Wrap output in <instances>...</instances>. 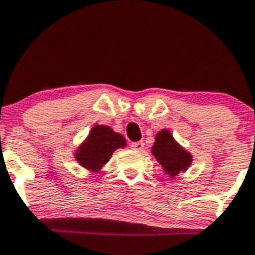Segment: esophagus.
Here are the masks:
<instances>
[{"mask_svg":"<svg viewBox=\"0 0 255 255\" xmlns=\"http://www.w3.org/2000/svg\"><path fill=\"white\" fill-rule=\"evenodd\" d=\"M130 147H132L133 149H135V151H142V149L144 148V143L142 141L133 142V143L130 144Z\"/></svg>","mask_w":255,"mask_h":255,"instance_id":"1","label":"esophagus"}]
</instances>
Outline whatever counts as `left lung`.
I'll return each instance as SVG.
<instances>
[{"mask_svg":"<svg viewBox=\"0 0 255 255\" xmlns=\"http://www.w3.org/2000/svg\"><path fill=\"white\" fill-rule=\"evenodd\" d=\"M152 154L170 178L185 172L192 162L191 153L180 146L168 129H162L156 134Z\"/></svg>","mask_w":255,"mask_h":255,"instance_id":"1","label":"left lung"}]
</instances>
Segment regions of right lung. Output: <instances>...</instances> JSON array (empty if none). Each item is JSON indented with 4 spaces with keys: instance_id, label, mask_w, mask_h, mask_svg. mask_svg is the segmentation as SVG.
<instances>
[{
    "instance_id": "1",
    "label": "right lung",
    "mask_w": 255,
    "mask_h": 255,
    "mask_svg": "<svg viewBox=\"0 0 255 255\" xmlns=\"http://www.w3.org/2000/svg\"><path fill=\"white\" fill-rule=\"evenodd\" d=\"M126 138L111 127L95 125L87 138L75 149V160L90 172H98L111 160L116 149L125 148Z\"/></svg>"
}]
</instances>
